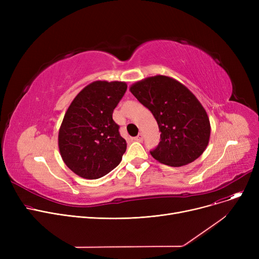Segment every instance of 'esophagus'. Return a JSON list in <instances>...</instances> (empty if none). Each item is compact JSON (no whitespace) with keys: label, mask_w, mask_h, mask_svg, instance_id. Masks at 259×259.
<instances>
[{"label":"esophagus","mask_w":259,"mask_h":259,"mask_svg":"<svg viewBox=\"0 0 259 259\" xmlns=\"http://www.w3.org/2000/svg\"><path fill=\"white\" fill-rule=\"evenodd\" d=\"M143 140H144V138H143V134L142 133H140L138 137L134 138V141H137V142H143Z\"/></svg>","instance_id":"obj_1"}]
</instances>
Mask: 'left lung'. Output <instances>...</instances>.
Listing matches in <instances>:
<instances>
[{
    "label": "left lung",
    "instance_id": "1",
    "mask_svg": "<svg viewBox=\"0 0 259 259\" xmlns=\"http://www.w3.org/2000/svg\"><path fill=\"white\" fill-rule=\"evenodd\" d=\"M130 92L157 121L160 142L150 151L153 158L171 167H182L206 150L211 134L209 116L195 95L181 81L167 75H154L132 84Z\"/></svg>",
    "mask_w": 259,
    "mask_h": 259
}]
</instances>
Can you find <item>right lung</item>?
Wrapping results in <instances>:
<instances>
[{"instance_id":"right-lung-1","label":"right lung","mask_w":259,"mask_h":259,"mask_svg":"<svg viewBox=\"0 0 259 259\" xmlns=\"http://www.w3.org/2000/svg\"><path fill=\"white\" fill-rule=\"evenodd\" d=\"M126 90L125 81L95 80L68 107L59 130V149L66 166L80 178H103L120 162L127 143L112 113Z\"/></svg>"}]
</instances>
